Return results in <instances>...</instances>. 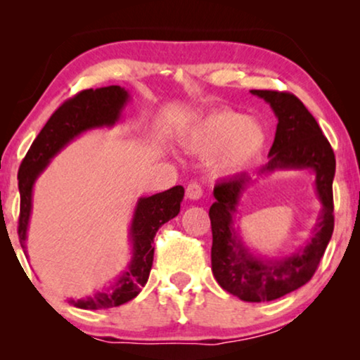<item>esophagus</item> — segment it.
I'll list each match as a JSON object with an SVG mask.
<instances>
[{
	"label": "esophagus",
	"instance_id": "obj_1",
	"mask_svg": "<svg viewBox=\"0 0 360 360\" xmlns=\"http://www.w3.org/2000/svg\"><path fill=\"white\" fill-rule=\"evenodd\" d=\"M203 196V188L198 181H190L188 186H186V198L188 200H200Z\"/></svg>",
	"mask_w": 360,
	"mask_h": 360
}]
</instances>
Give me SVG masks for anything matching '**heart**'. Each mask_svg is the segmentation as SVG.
Returning <instances> with one entry per match:
<instances>
[{"label": "heart", "instance_id": "1", "mask_svg": "<svg viewBox=\"0 0 360 360\" xmlns=\"http://www.w3.org/2000/svg\"><path fill=\"white\" fill-rule=\"evenodd\" d=\"M181 144L195 154H214L213 172L229 176L243 172L264 147L265 132L244 112L221 108L181 132Z\"/></svg>", "mask_w": 360, "mask_h": 360}]
</instances>
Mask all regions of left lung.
Here are the masks:
<instances>
[{"label":"left lung","mask_w":360,"mask_h":360,"mask_svg":"<svg viewBox=\"0 0 360 360\" xmlns=\"http://www.w3.org/2000/svg\"><path fill=\"white\" fill-rule=\"evenodd\" d=\"M272 108L278 124L269 152V164L260 174L274 170L311 169L316 175L318 198L323 208L313 238L290 257H255L234 228L240 195L252 184L248 174L224 179L214 186L216 201L210 208L213 245L211 269L226 292L244 302H272L303 287L316 272L334 229L333 179L336 159L326 137L307 106L288 91L250 90Z\"/></svg>","instance_id":"8db88e82"}]
</instances>
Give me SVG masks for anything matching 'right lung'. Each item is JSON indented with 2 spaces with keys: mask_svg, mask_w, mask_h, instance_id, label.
I'll use <instances>...</instances> for the list:
<instances>
[{
  "mask_svg": "<svg viewBox=\"0 0 360 360\" xmlns=\"http://www.w3.org/2000/svg\"><path fill=\"white\" fill-rule=\"evenodd\" d=\"M127 100H129L127 91L117 85L83 90L58 106L34 139L18 172V186L19 195H21L18 234L24 254L27 252V224L32 208V186L37 176L49 165L52 157L57 155L68 142L80 136L82 132L115 124L120 120ZM184 193V186L176 185L162 193L139 198L129 229L132 259L127 269L111 288L98 292L93 297L68 300V303L82 309H103L120 307L136 298L149 278L152 260H154L152 244H154L155 233L162 224L174 219L180 213Z\"/></svg>",
  "mask_w": 360,
  "mask_h": 360,
  "instance_id": "add662e5",
  "label": "right lung"
}]
</instances>
